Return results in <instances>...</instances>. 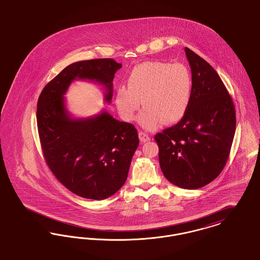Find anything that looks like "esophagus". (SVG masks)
Segmentation results:
<instances>
[{
  "label": "esophagus",
  "instance_id": "esophagus-1",
  "mask_svg": "<svg viewBox=\"0 0 260 260\" xmlns=\"http://www.w3.org/2000/svg\"><path fill=\"white\" fill-rule=\"evenodd\" d=\"M139 139H140V141L142 142V143H146V142H149L150 140V136L147 134V133H145V132H139Z\"/></svg>",
  "mask_w": 260,
  "mask_h": 260
}]
</instances>
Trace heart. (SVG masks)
I'll list each match as a JSON object with an SVG mask.
<instances>
[{"label":"heart","instance_id":"b5f03b06","mask_svg":"<svg viewBox=\"0 0 260 260\" xmlns=\"http://www.w3.org/2000/svg\"><path fill=\"white\" fill-rule=\"evenodd\" d=\"M127 87L115 92V105L125 121H132L142 106L138 122L154 130L161 124L180 121L191 103L192 78L190 69L183 63L146 61L132 69Z\"/></svg>","mask_w":260,"mask_h":260}]
</instances>
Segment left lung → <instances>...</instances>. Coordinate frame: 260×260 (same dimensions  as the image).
Listing matches in <instances>:
<instances>
[{"mask_svg": "<svg viewBox=\"0 0 260 260\" xmlns=\"http://www.w3.org/2000/svg\"><path fill=\"white\" fill-rule=\"evenodd\" d=\"M191 67L189 109L176 125L154 136L165 178L183 189H199L218 176L227 162L236 130L232 99L214 69L185 48Z\"/></svg>", "mask_w": 260, "mask_h": 260, "instance_id": "left-lung-1", "label": "left lung"}]
</instances>
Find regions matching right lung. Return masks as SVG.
<instances>
[{"instance_id":"right-lung-1","label":"right lung","mask_w":260,"mask_h":260,"mask_svg":"<svg viewBox=\"0 0 260 260\" xmlns=\"http://www.w3.org/2000/svg\"><path fill=\"white\" fill-rule=\"evenodd\" d=\"M122 68L112 58L71 63L42 91L37 104V126L46 162L56 179L73 193L105 200L125 183L139 146L136 128L113 118L106 110L86 118H74L64 95L75 80L104 86L110 104L115 72Z\"/></svg>"}]
</instances>
